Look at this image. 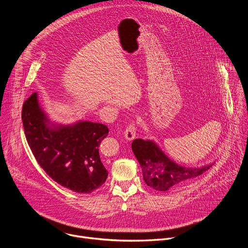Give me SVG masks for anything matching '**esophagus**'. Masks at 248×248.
Listing matches in <instances>:
<instances>
[{"instance_id":"1","label":"esophagus","mask_w":248,"mask_h":248,"mask_svg":"<svg viewBox=\"0 0 248 248\" xmlns=\"http://www.w3.org/2000/svg\"><path fill=\"white\" fill-rule=\"evenodd\" d=\"M136 135V125L134 123L127 124L124 131V138L127 140H132Z\"/></svg>"}]
</instances>
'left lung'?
<instances>
[{
	"instance_id": "1",
	"label": "left lung",
	"mask_w": 248,
	"mask_h": 248,
	"mask_svg": "<svg viewBox=\"0 0 248 248\" xmlns=\"http://www.w3.org/2000/svg\"><path fill=\"white\" fill-rule=\"evenodd\" d=\"M132 152L142 169L145 184L158 191L179 186L208 170L213 163L200 168H186L171 161L152 140L132 141Z\"/></svg>"
}]
</instances>
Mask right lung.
Returning <instances> with one entry per match:
<instances>
[{
  "mask_svg": "<svg viewBox=\"0 0 248 248\" xmlns=\"http://www.w3.org/2000/svg\"><path fill=\"white\" fill-rule=\"evenodd\" d=\"M21 119L28 145L50 178L78 193H91L107 180L99 145L107 125L79 121L70 125L52 124L33 93L22 106Z\"/></svg>",
  "mask_w": 248,
  "mask_h": 248,
  "instance_id": "obj_1",
  "label": "right lung"
}]
</instances>
